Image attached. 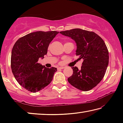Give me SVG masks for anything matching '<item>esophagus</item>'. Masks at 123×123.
<instances>
[{
	"mask_svg": "<svg viewBox=\"0 0 123 123\" xmlns=\"http://www.w3.org/2000/svg\"><path fill=\"white\" fill-rule=\"evenodd\" d=\"M64 67H58L57 68V70H61V69H64Z\"/></svg>",
	"mask_w": 123,
	"mask_h": 123,
	"instance_id": "obj_1",
	"label": "esophagus"
}]
</instances>
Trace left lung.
Listing matches in <instances>:
<instances>
[{"label":"left lung","instance_id":"obj_1","mask_svg":"<svg viewBox=\"0 0 123 123\" xmlns=\"http://www.w3.org/2000/svg\"><path fill=\"white\" fill-rule=\"evenodd\" d=\"M76 43L77 60H84L80 69L72 67L73 73L68 78L70 84L82 91L94 88L104 78L109 64V55L105 42L95 32L74 29L60 32Z\"/></svg>","mask_w":123,"mask_h":123}]
</instances>
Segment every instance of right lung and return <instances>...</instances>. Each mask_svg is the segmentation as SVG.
<instances>
[{"mask_svg": "<svg viewBox=\"0 0 123 123\" xmlns=\"http://www.w3.org/2000/svg\"><path fill=\"white\" fill-rule=\"evenodd\" d=\"M59 32L36 31L30 33L16 41L12 50V73L20 85L36 93L48 86L57 68L45 67L38 63L47 54L50 43Z\"/></svg>", "mask_w": 123, "mask_h": 123, "instance_id": "1", "label": "right lung"}]
</instances>
